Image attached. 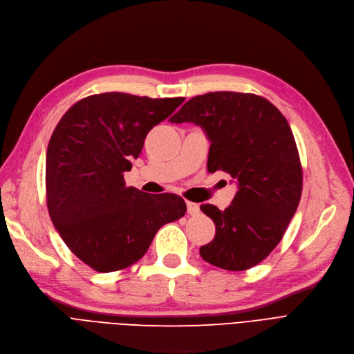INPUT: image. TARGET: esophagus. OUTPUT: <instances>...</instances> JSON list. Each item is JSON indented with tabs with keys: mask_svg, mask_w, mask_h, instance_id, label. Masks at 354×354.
<instances>
[{
	"mask_svg": "<svg viewBox=\"0 0 354 354\" xmlns=\"http://www.w3.org/2000/svg\"><path fill=\"white\" fill-rule=\"evenodd\" d=\"M187 212H189V214H190L192 216H196V215H199L201 207H199V205H197V203L187 202Z\"/></svg>",
	"mask_w": 354,
	"mask_h": 354,
	"instance_id": "1",
	"label": "esophagus"
}]
</instances>
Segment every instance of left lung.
I'll return each instance as SVG.
<instances>
[{
  "mask_svg": "<svg viewBox=\"0 0 354 354\" xmlns=\"http://www.w3.org/2000/svg\"><path fill=\"white\" fill-rule=\"evenodd\" d=\"M193 122L209 140V173H228L238 183L232 203L201 209L216 226L201 247L205 261L243 272L263 261L298 209L302 165L286 118L267 98L251 93L215 91L196 95L169 119Z\"/></svg>",
  "mask_w": 354,
  "mask_h": 354,
  "instance_id": "8db88e82",
  "label": "left lung"
}]
</instances>
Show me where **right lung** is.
Here are the masks:
<instances>
[{"label":"right lung","instance_id":"1","mask_svg":"<svg viewBox=\"0 0 354 354\" xmlns=\"http://www.w3.org/2000/svg\"><path fill=\"white\" fill-rule=\"evenodd\" d=\"M185 97L149 98L102 93L71 106L46 152V205L64 243L98 273L118 272L144 257L162 225L185 216L174 193L128 187L148 132Z\"/></svg>","mask_w":354,"mask_h":354}]
</instances>
